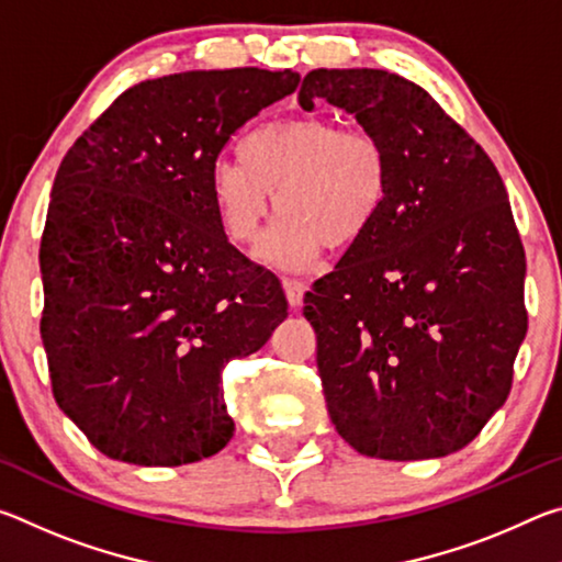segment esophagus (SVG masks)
<instances>
[{
    "instance_id": "1",
    "label": "esophagus",
    "mask_w": 562,
    "mask_h": 562,
    "mask_svg": "<svg viewBox=\"0 0 562 562\" xmlns=\"http://www.w3.org/2000/svg\"><path fill=\"white\" fill-rule=\"evenodd\" d=\"M282 288H284V294H288V300H290L292 307H297V304H300L302 297H304V290H307V284H304L302 280L284 278V280H282Z\"/></svg>"
}]
</instances>
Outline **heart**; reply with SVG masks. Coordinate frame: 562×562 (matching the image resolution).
<instances>
[{"instance_id": "b5f03b06", "label": "heart", "mask_w": 562, "mask_h": 562, "mask_svg": "<svg viewBox=\"0 0 562 562\" xmlns=\"http://www.w3.org/2000/svg\"><path fill=\"white\" fill-rule=\"evenodd\" d=\"M243 160H217L211 198L225 235L258 240L265 217L282 213L260 247L265 260L304 270L322 247L347 250L369 233L389 201L392 160L367 131L322 116L280 119L247 133Z\"/></svg>"}]
</instances>
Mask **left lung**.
I'll use <instances>...</instances> for the list:
<instances>
[{
	"instance_id": "left-lung-1",
	"label": "left lung",
	"mask_w": 562,
	"mask_h": 562,
	"mask_svg": "<svg viewBox=\"0 0 562 562\" xmlns=\"http://www.w3.org/2000/svg\"><path fill=\"white\" fill-rule=\"evenodd\" d=\"M355 113L392 160L389 201L304 294L331 424L386 461L463 449L508 398L528 329L526 252L493 160L404 76L315 69L300 106Z\"/></svg>"
}]
</instances>
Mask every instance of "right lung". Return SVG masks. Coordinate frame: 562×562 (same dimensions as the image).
<instances>
[{"label": "right lung", "mask_w": 562, "mask_h": 562, "mask_svg": "<svg viewBox=\"0 0 562 562\" xmlns=\"http://www.w3.org/2000/svg\"><path fill=\"white\" fill-rule=\"evenodd\" d=\"M297 83L255 66L140 81L56 170L42 341L56 404L109 459L183 465L233 439L223 369L270 339L288 297L227 243L211 170Z\"/></svg>", "instance_id": "obj_1"}]
</instances>
